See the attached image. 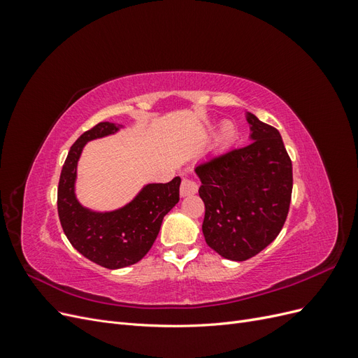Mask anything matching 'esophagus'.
<instances>
[{
    "instance_id": "1",
    "label": "esophagus",
    "mask_w": 358,
    "mask_h": 358,
    "mask_svg": "<svg viewBox=\"0 0 358 358\" xmlns=\"http://www.w3.org/2000/svg\"><path fill=\"white\" fill-rule=\"evenodd\" d=\"M197 189H199V185L194 179H183L180 183V196L182 197L194 196V194L197 192Z\"/></svg>"
}]
</instances>
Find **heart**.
<instances>
[{"label":"heart","mask_w":358,"mask_h":358,"mask_svg":"<svg viewBox=\"0 0 358 358\" xmlns=\"http://www.w3.org/2000/svg\"><path fill=\"white\" fill-rule=\"evenodd\" d=\"M230 136H231V127L229 124H224L220 133V140L221 142H225V140L230 138Z\"/></svg>","instance_id":"1"}]
</instances>
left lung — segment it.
Returning a JSON list of instances; mask_svg holds the SVG:
<instances>
[{
    "mask_svg": "<svg viewBox=\"0 0 358 358\" xmlns=\"http://www.w3.org/2000/svg\"><path fill=\"white\" fill-rule=\"evenodd\" d=\"M249 140L194 169L204 203L201 230L215 252L245 262L272 243L287 220L292 164L276 128L246 112Z\"/></svg>",
    "mask_w": 358,
    "mask_h": 358,
    "instance_id": "obj_1",
    "label": "left lung"
}]
</instances>
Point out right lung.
<instances>
[{"label":"right lung","instance_id":"right-lung-1","mask_svg":"<svg viewBox=\"0 0 358 358\" xmlns=\"http://www.w3.org/2000/svg\"><path fill=\"white\" fill-rule=\"evenodd\" d=\"M122 125L96 124L70 148L58 185V215L67 239L76 251L106 268L136 264L152 248L164 216L179 201L180 178L167 183H148L122 208L95 212L76 197L78 162L85 145L112 136Z\"/></svg>","mask_w":358,"mask_h":358}]
</instances>
